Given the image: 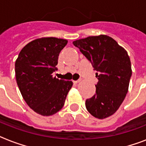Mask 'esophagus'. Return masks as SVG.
<instances>
[{
    "instance_id": "obj_1",
    "label": "esophagus",
    "mask_w": 146,
    "mask_h": 146,
    "mask_svg": "<svg viewBox=\"0 0 146 146\" xmlns=\"http://www.w3.org/2000/svg\"><path fill=\"white\" fill-rule=\"evenodd\" d=\"M80 81H81V79H80V80H75V81H73V83L76 84V83H78V82H80Z\"/></svg>"
}]
</instances>
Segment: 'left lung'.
I'll use <instances>...</instances> for the list:
<instances>
[{
  "label": "left lung",
  "instance_id": "left-lung-1",
  "mask_svg": "<svg viewBox=\"0 0 146 146\" xmlns=\"http://www.w3.org/2000/svg\"><path fill=\"white\" fill-rule=\"evenodd\" d=\"M73 44L97 71L96 94L86 101V109L96 118L108 117L117 111L128 92L132 70L127 50L105 35L89 36Z\"/></svg>",
  "mask_w": 146,
  "mask_h": 146
}]
</instances>
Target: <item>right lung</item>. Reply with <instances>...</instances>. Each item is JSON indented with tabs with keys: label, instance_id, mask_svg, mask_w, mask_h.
I'll return each instance as SVG.
<instances>
[{
	"label": "right lung",
	"instance_id": "1",
	"mask_svg": "<svg viewBox=\"0 0 146 146\" xmlns=\"http://www.w3.org/2000/svg\"><path fill=\"white\" fill-rule=\"evenodd\" d=\"M66 44L67 41L62 38H38L22 49L15 63L17 82L23 99L42 116L59 111L73 86L71 81L52 76L57 70L60 52Z\"/></svg>",
	"mask_w": 146,
	"mask_h": 146
}]
</instances>
